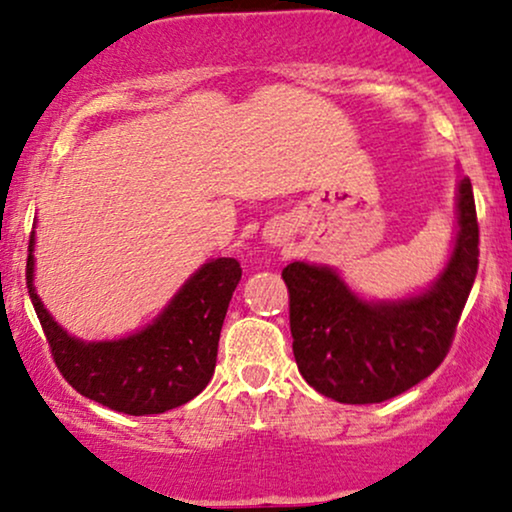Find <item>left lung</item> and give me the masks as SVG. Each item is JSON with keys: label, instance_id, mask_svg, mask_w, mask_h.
<instances>
[{"label": "left lung", "instance_id": "obj_1", "mask_svg": "<svg viewBox=\"0 0 512 512\" xmlns=\"http://www.w3.org/2000/svg\"><path fill=\"white\" fill-rule=\"evenodd\" d=\"M480 226L468 177L458 184V236L444 274L404 302H364L328 267L281 271L293 354L302 378L340 404H380L435 373L449 354L480 264Z\"/></svg>", "mask_w": 512, "mask_h": 512}]
</instances>
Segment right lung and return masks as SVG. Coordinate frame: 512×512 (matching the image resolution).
Wrapping results in <instances>:
<instances>
[{
    "instance_id": "add662e5",
    "label": "right lung",
    "mask_w": 512,
    "mask_h": 512,
    "mask_svg": "<svg viewBox=\"0 0 512 512\" xmlns=\"http://www.w3.org/2000/svg\"><path fill=\"white\" fill-rule=\"evenodd\" d=\"M32 245L30 236L28 293L54 364L73 390L127 416L165 413L205 390L215 373L226 309L243 274L234 257L203 264L141 333L125 340L82 342L51 319L32 288Z\"/></svg>"
}]
</instances>
